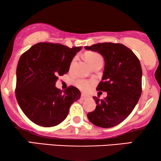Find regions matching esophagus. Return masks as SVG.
<instances>
[{
	"label": "esophagus",
	"mask_w": 161,
	"mask_h": 161,
	"mask_svg": "<svg viewBox=\"0 0 161 161\" xmlns=\"http://www.w3.org/2000/svg\"><path fill=\"white\" fill-rule=\"evenodd\" d=\"M88 97H88L86 94H81V100H86V99H88Z\"/></svg>",
	"instance_id": "esophagus-1"
}]
</instances>
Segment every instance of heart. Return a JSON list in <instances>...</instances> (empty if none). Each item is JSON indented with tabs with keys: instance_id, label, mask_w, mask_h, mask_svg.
Instances as JSON below:
<instances>
[{
	"instance_id": "b5f03b06",
	"label": "heart",
	"mask_w": 161,
	"mask_h": 161,
	"mask_svg": "<svg viewBox=\"0 0 161 161\" xmlns=\"http://www.w3.org/2000/svg\"><path fill=\"white\" fill-rule=\"evenodd\" d=\"M85 58L86 61L90 64V65L94 64L98 61H103L102 56L100 54L96 52H88L85 54ZM76 57L72 58V60L70 63V69H72L75 64L76 62ZM94 84V81L88 80L85 79H78L75 81V85L79 89L83 90V91H88L92 87V86Z\"/></svg>"
}]
</instances>
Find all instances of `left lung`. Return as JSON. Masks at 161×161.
<instances>
[{
    "label": "left lung",
    "instance_id": "left-lung-1",
    "mask_svg": "<svg viewBox=\"0 0 161 161\" xmlns=\"http://www.w3.org/2000/svg\"><path fill=\"white\" fill-rule=\"evenodd\" d=\"M84 48L97 52L104 58L103 75L97 90L107 92V97L103 100L93 97L96 108L88 113L87 117L97 127H114L130 114L142 94L140 61L134 53L122 44L103 42Z\"/></svg>",
    "mask_w": 161,
    "mask_h": 161
}]
</instances>
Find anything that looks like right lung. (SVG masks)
I'll return each mask as SVG.
<instances>
[{
  "instance_id": "1",
  "label": "right lung",
  "mask_w": 161,
  "mask_h": 161,
  "mask_svg": "<svg viewBox=\"0 0 161 161\" xmlns=\"http://www.w3.org/2000/svg\"><path fill=\"white\" fill-rule=\"evenodd\" d=\"M82 47L40 42L22 55L17 64L15 95L25 115L37 125L49 127L67 118L69 108L80 97L75 86L56 87L58 76L69 72L70 63Z\"/></svg>"
}]
</instances>
